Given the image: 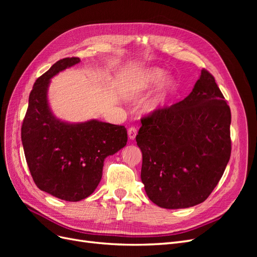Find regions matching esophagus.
<instances>
[{
	"instance_id": "obj_1",
	"label": "esophagus",
	"mask_w": 257,
	"mask_h": 257,
	"mask_svg": "<svg viewBox=\"0 0 257 257\" xmlns=\"http://www.w3.org/2000/svg\"><path fill=\"white\" fill-rule=\"evenodd\" d=\"M127 134H128V138L132 139V141H133V139H135V137H136V135H137V128L134 127V126L130 127L128 131H127Z\"/></svg>"
}]
</instances>
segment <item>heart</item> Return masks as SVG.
<instances>
[{
    "label": "heart",
    "mask_w": 257,
    "mask_h": 257,
    "mask_svg": "<svg viewBox=\"0 0 257 257\" xmlns=\"http://www.w3.org/2000/svg\"><path fill=\"white\" fill-rule=\"evenodd\" d=\"M166 72L159 67H151L142 72L132 81L133 92H143L150 90L161 84L157 92L144 104L146 112H154L162 109L176 91V81L173 78H166Z\"/></svg>",
    "instance_id": "obj_1"
}]
</instances>
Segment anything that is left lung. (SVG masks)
Segmentation results:
<instances>
[{
    "mask_svg": "<svg viewBox=\"0 0 257 257\" xmlns=\"http://www.w3.org/2000/svg\"><path fill=\"white\" fill-rule=\"evenodd\" d=\"M230 121L229 106L206 69L183 100L142 119L136 142L152 203L181 209L208 198L230 158Z\"/></svg>",
    "mask_w": 257,
    "mask_h": 257,
    "instance_id": "obj_1",
    "label": "left lung"
}]
</instances>
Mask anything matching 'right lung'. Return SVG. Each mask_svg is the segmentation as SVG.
Returning a JSON list of instances; mask_svg holds the SVG:
<instances>
[{
	"label": "right lung",
	"instance_id": "1",
	"mask_svg": "<svg viewBox=\"0 0 257 257\" xmlns=\"http://www.w3.org/2000/svg\"><path fill=\"white\" fill-rule=\"evenodd\" d=\"M79 62L75 57L62 59L36 79L21 127L26 160L37 188L67 201L90 196L102 179L105 159L127 142L123 125L94 119L67 123L51 112L50 79Z\"/></svg>",
	"mask_w": 257,
	"mask_h": 257
}]
</instances>
